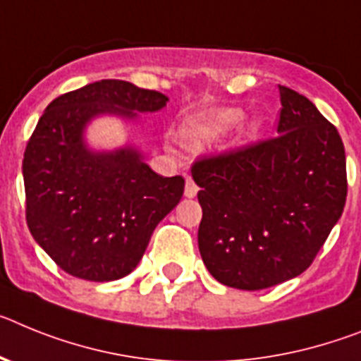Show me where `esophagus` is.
Listing matches in <instances>:
<instances>
[{
	"instance_id": "1",
	"label": "esophagus",
	"mask_w": 361,
	"mask_h": 361,
	"mask_svg": "<svg viewBox=\"0 0 361 361\" xmlns=\"http://www.w3.org/2000/svg\"><path fill=\"white\" fill-rule=\"evenodd\" d=\"M198 194V185L194 183L192 178L187 176V180H185V196L187 198H194Z\"/></svg>"
}]
</instances>
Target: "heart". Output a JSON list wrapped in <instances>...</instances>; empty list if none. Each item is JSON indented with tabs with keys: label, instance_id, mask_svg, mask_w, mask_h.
Here are the masks:
<instances>
[{
	"label": "heart",
	"instance_id": "1",
	"mask_svg": "<svg viewBox=\"0 0 361 361\" xmlns=\"http://www.w3.org/2000/svg\"><path fill=\"white\" fill-rule=\"evenodd\" d=\"M245 112L236 106H225V109H216L209 111L205 114H200L196 118H190L181 128V140L189 147H203L209 143L216 142L221 136L233 130L241 120ZM258 121H249L243 127L245 136H255L258 133Z\"/></svg>",
	"mask_w": 361,
	"mask_h": 361
}]
</instances>
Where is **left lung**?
<instances>
[{"mask_svg": "<svg viewBox=\"0 0 361 361\" xmlns=\"http://www.w3.org/2000/svg\"><path fill=\"white\" fill-rule=\"evenodd\" d=\"M280 89L278 136L194 161L198 247L219 283L267 289L311 267L347 198L345 149L314 103Z\"/></svg>", "mask_w": 361, "mask_h": 361, "instance_id": "1", "label": "left lung"}]
</instances>
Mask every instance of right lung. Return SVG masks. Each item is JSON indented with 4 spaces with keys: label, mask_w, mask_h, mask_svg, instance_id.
Wrapping results in <instances>:
<instances>
[{
    "label": "right lung",
    "mask_w": 361,
    "mask_h": 361,
    "mask_svg": "<svg viewBox=\"0 0 361 361\" xmlns=\"http://www.w3.org/2000/svg\"><path fill=\"white\" fill-rule=\"evenodd\" d=\"M169 98L121 80H102L50 102L23 154L25 216L59 269L89 281L133 272L156 225L183 196L181 176L163 178L137 150L92 152L83 128L99 114L127 120Z\"/></svg>",
    "instance_id": "add662e5"
}]
</instances>
